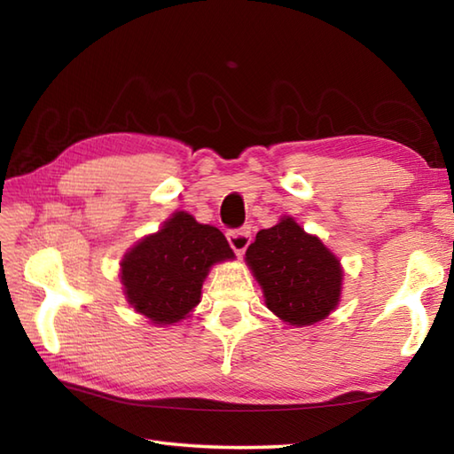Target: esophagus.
I'll use <instances>...</instances> for the list:
<instances>
[{
  "label": "esophagus",
  "instance_id": "obj_1",
  "mask_svg": "<svg viewBox=\"0 0 454 454\" xmlns=\"http://www.w3.org/2000/svg\"><path fill=\"white\" fill-rule=\"evenodd\" d=\"M228 242H230V247H232L238 255H244L247 246L252 244V232H249L247 228L232 230V232H228Z\"/></svg>",
  "mask_w": 454,
  "mask_h": 454
}]
</instances>
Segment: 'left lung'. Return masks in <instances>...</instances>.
<instances>
[{
	"label": "left lung",
	"instance_id": "8db88e82",
	"mask_svg": "<svg viewBox=\"0 0 454 454\" xmlns=\"http://www.w3.org/2000/svg\"><path fill=\"white\" fill-rule=\"evenodd\" d=\"M246 263L278 320L296 327L330 316L341 298L343 267L317 236L304 232L293 216L259 230Z\"/></svg>",
	"mask_w": 454,
	"mask_h": 454
}]
</instances>
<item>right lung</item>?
<instances>
[{
    "instance_id": "right-lung-1",
    "label": "right lung",
    "mask_w": 454,
    "mask_h": 454,
    "mask_svg": "<svg viewBox=\"0 0 454 454\" xmlns=\"http://www.w3.org/2000/svg\"><path fill=\"white\" fill-rule=\"evenodd\" d=\"M218 228L177 210L158 232L144 236L121 262V283L134 312L153 325H173L200 302L212 265L234 259Z\"/></svg>"
}]
</instances>
